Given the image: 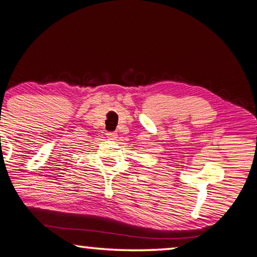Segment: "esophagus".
<instances>
[{"instance_id": "obj_1", "label": "esophagus", "mask_w": 257, "mask_h": 257, "mask_svg": "<svg viewBox=\"0 0 257 257\" xmlns=\"http://www.w3.org/2000/svg\"><path fill=\"white\" fill-rule=\"evenodd\" d=\"M106 135L109 140H116L117 139V134L116 133H107Z\"/></svg>"}]
</instances>
